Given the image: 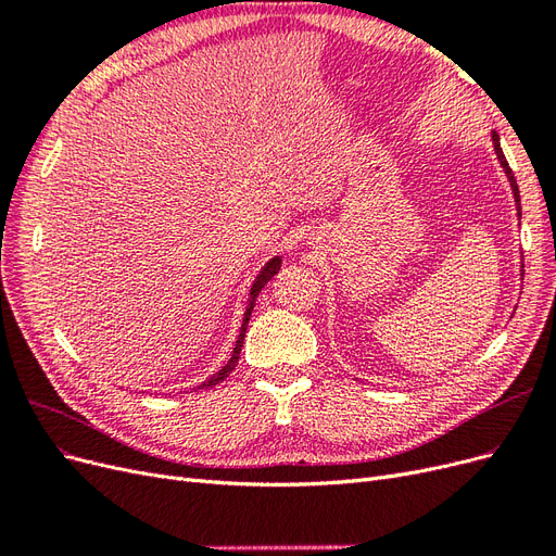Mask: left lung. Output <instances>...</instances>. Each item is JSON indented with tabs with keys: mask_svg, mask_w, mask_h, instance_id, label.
Listing matches in <instances>:
<instances>
[{
	"mask_svg": "<svg viewBox=\"0 0 556 556\" xmlns=\"http://www.w3.org/2000/svg\"><path fill=\"white\" fill-rule=\"evenodd\" d=\"M490 139H492V146H494V153H496V160H498V164H501V169H503V174H506V178H508V182H510L513 199H515V211H517V220L521 223V201H519V188H517L515 174L510 172V166H508V162H506V155H503L501 141H498V134H496V131H492V134H490ZM519 278H525V264H521V262H519ZM515 308H517V306H515Z\"/></svg>",
	"mask_w": 556,
	"mask_h": 556,
	"instance_id": "left-lung-1",
	"label": "left lung"
}]
</instances>
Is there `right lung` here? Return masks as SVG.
Segmentation results:
<instances>
[{
  "label": "right lung",
  "mask_w": 556,
  "mask_h": 556,
  "mask_svg": "<svg viewBox=\"0 0 556 556\" xmlns=\"http://www.w3.org/2000/svg\"><path fill=\"white\" fill-rule=\"evenodd\" d=\"M280 264H282V257L280 255H274L271 260H268L262 268H260V274H257V278L252 280V285H250V292H248V301H245V311H243V323H241V329H239V339H237V345H233V350H231V357L227 359V364L225 366H220L217 368V371L211 376V378H206L204 382L201 384H197L194 390H208V387H215L217 382H223L233 368H237V364H239V355H241V348H243V339H245V329H248V319H250V315H252V308H255V301H257V294L262 292V288L264 285L271 280L278 271H280Z\"/></svg>",
  "instance_id": "obj_1"
}]
</instances>
